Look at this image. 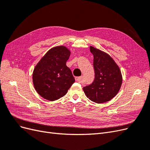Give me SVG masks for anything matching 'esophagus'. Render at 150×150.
Segmentation results:
<instances>
[{
  "label": "esophagus",
  "mask_w": 150,
  "mask_h": 150,
  "mask_svg": "<svg viewBox=\"0 0 150 150\" xmlns=\"http://www.w3.org/2000/svg\"><path fill=\"white\" fill-rule=\"evenodd\" d=\"M83 79V77L82 76H80V77H76L75 79L76 82H78V83H81V81H82Z\"/></svg>",
  "instance_id": "1"
}]
</instances>
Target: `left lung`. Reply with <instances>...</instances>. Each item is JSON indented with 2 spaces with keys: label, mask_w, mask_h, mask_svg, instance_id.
I'll return each mask as SVG.
<instances>
[{
  "label": "left lung",
  "mask_w": 150,
  "mask_h": 150,
  "mask_svg": "<svg viewBox=\"0 0 150 150\" xmlns=\"http://www.w3.org/2000/svg\"><path fill=\"white\" fill-rule=\"evenodd\" d=\"M90 51L94 56L95 78L91 84L83 88L84 92L91 101L106 103L119 92L122 81L121 72L109 54L93 46H90Z\"/></svg>",
  "instance_id": "1"
}]
</instances>
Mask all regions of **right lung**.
<instances>
[{
	"label": "right lung",
	"instance_id": "add662e5",
	"mask_svg": "<svg viewBox=\"0 0 150 150\" xmlns=\"http://www.w3.org/2000/svg\"><path fill=\"white\" fill-rule=\"evenodd\" d=\"M71 51L64 46L52 47L35 66L33 81L36 91L43 98L55 101L63 97L75 82L66 66Z\"/></svg>",
	"mask_w": 150,
	"mask_h": 150
}]
</instances>
